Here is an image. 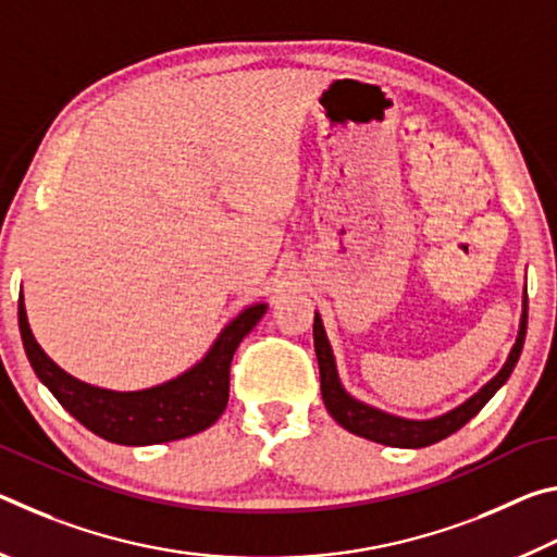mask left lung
Segmentation results:
<instances>
[{
  "mask_svg": "<svg viewBox=\"0 0 557 557\" xmlns=\"http://www.w3.org/2000/svg\"><path fill=\"white\" fill-rule=\"evenodd\" d=\"M525 326H528V295H523L521 329H518V338L511 348V354L506 358L504 369L498 371L482 391L461 403L459 408L432 420H408L356 400L344 391V385L338 381V373H336L332 346H329V338L324 334L322 317L314 314V351L319 361V375H322V398H324L326 410L344 430L371 442H381V445L408 447V449L435 445V442L449 437L451 432L465 428L467 422L474 418V414L482 410L488 400H492V395L508 381V375H511V371L518 363V356H521V348L525 342Z\"/></svg>",
  "mask_w": 557,
  "mask_h": 557,
  "instance_id": "1",
  "label": "left lung"
}]
</instances>
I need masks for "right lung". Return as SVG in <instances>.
<instances>
[{
  "instance_id": "obj_1",
  "label": "right lung",
  "mask_w": 557,
  "mask_h": 557,
  "mask_svg": "<svg viewBox=\"0 0 557 557\" xmlns=\"http://www.w3.org/2000/svg\"><path fill=\"white\" fill-rule=\"evenodd\" d=\"M265 312L268 305L243 309L194 369L154 388L132 393L96 388L59 369L36 344L26 319L24 297H18V332L34 373L83 428L115 445L139 447L191 437L221 418L228 405L235 348Z\"/></svg>"
}]
</instances>
